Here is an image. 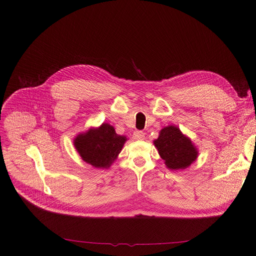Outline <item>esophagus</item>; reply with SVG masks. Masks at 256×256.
Returning <instances> with one entry per match:
<instances>
[{"mask_svg":"<svg viewBox=\"0 0 256 256\" xmlns=\"http://www.w3.org/2000/svg\"><path fill=\"white\" fill-rule=\"evenodd\" d=\"M132 138H134V140H144V134L142 132H140V130H136V132H134Z\"/></svg>","mask_w":256,"mask_h":256,"instance_id":"esophagus-1","label":"esophagus"}]
</instances>
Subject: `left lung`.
Listing matches in <instances>:
<instances>
[{"label": "left lung", "mask_w": 256, "mask_h": 256, "mask_svg": "<svg viewBox=\"0 0 256 256\" xmlns=\"http://www.w3.org/2000/svg\"><path fill=\"white\" fill-rule=\"evenodd\" d=\"M154 144L165 165L171 170L190 167L198 156V149L190 138L175 126L163 128Z\"/></svg>", "instance_id": "8db88e82"}]
</instances>
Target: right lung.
Masks as SVG:
<instances>
[{"instance_id": "right-lung-1", "label": "right lung", "mask_w": 256, "mask_h": 256, "mask_svg": "<svg viewBox=\"0 0 256 256\" xmlns=\"http://www.w3.org/2000/svg\"><path fill=\"white\" fill-rule=\"evenodd\" d=\"M126 136L116 132L112 126L102 124L99 128H91L79 134L74 146L81 158L95 168H109L120 153Z\"/></svg>"}]
</instances>
